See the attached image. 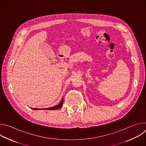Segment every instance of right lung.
Listing matches in <instances>:
<instances>
[{
    "label": "right lung",
    "mask_w": 146,
    "mask_h": 146,
    "mask_svg": "<svg viewBox=\"0 0 146 146\" xmlns=\"http://www.w3.org/2000/svg\"><path fill=\"white\" fill-rule=\"evenodd\" d=\"M63 102H64V98L62 99V100L60 102V103H59L58 105H57L56 106H53V107H51V108H45V109H38V108H31L32 109H33V110H58L59 109H60L62 105H63Z\"/></svg>",
    "instance_id": "right-lung-1"
}]
</instances>
